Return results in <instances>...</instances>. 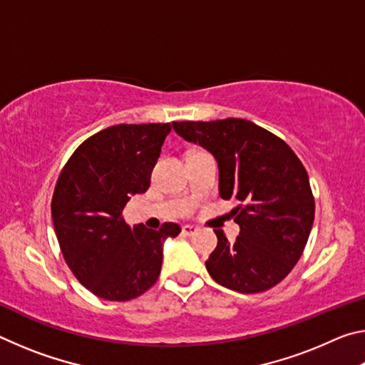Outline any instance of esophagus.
<instances>
[{"label": "esophagus", "mask_w": 365, "mask_h": 365, "mask_svg": "<svg viewBox=\"0 0 365 365\" xmlns=\"http://www.w3.org/2000/svg\"><path fill=\"white\" fill-rule=\"evenodd\" d=\"M196 230H197V227H195V225H183V227H182V233L187 235V237H190V235L196 233Z\"/></svg>", "instance_id": "obj_1"}]
</instances>
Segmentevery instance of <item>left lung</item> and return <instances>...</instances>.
I'll return each instance as SVG.
<instances>
[{"label": "left lung", "instance_id": "8db88e82", "mask_svg": "<svg viewBox=\"0 0 365 365\" xmlns=\"http://www.w3.org/2000/svg\"><path fill=\"white\" fill-rule=\"evenodd\" d=\"M174 130L209 151L219 165V195L233 209L240 235L222 230L206 261L209 275L238 293L265 292L292 272L314 224V196L298 156L285 141L251 120L174 122Z\"/></svg>", "mask_w": 365, "mask_h": 365}]
</instances>
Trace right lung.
<instances>
[{
  "mask_svg": "<svg viewBox=\"0 0 365 365\" xmlns=\"http://www.w3.org/2000/svg\"><path fill=\"white\" fill-rule=\"evenodd\" d=\"M174 123H119L85 140L67 160L51 201L54 232L82 285L108 301H128L156 283L163 246L180 233L133 228L122 217L133 195L150 188L160 146Z\"/></svg>",
  "mask_w": 365,
  "mask_h": 365,
  "instance_id": "obj_1",
  "label": "right lung"
}]
</instances>
